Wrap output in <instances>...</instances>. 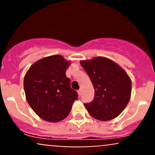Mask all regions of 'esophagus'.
I'll return each mask as SVG.
<instances>
[{
    "label": "esophagus",
    "mask_w": 155,
    "mask_h": 155,
    "mask_svg": "<svg viewBox=\"0 0 155 155\" xmlns=\"http://www.w3.org/2000/svg\"><path fill=\"white\" fill-rule=\"evenodd\" d=\"M77 92H78V94H79V96L81 95V90H78V91H77Z\"/></svg>",
    "instance_id": "obj_1"
}]
</instances>
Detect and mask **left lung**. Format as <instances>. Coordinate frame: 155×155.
<instances>
[{"label":"left lung","instance_id":"left-lung-1","mask_svg":"<svg viewBox=\"0 0 155 155\" xmlns=\"http://www.w3.org/2000/svg\"><path fill=\"white\" fill-rule=\"evenodd\" d=\"M95 90L92 102L84 104L88 113L101 121L116 118L122 113L131 95V80L123 69L112 60L97 57L81 60Z\"/></svg>","mask_w":155,"mask_h":155}]
</instances>
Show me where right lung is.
Masks as SVG:
<instances>
[{
    "mask_svg": "<svg viewBox=\"0 0 155 155\" xmlns=\"http://www.w3.org/2000/svg\"><path fill=\"white\" fill-rule=\"evenodd\" d=\"M69 65L61 55H52L35 62L25 76L27 101L35 113L47 122L66 118L78 98L65 75Z\"/></svg>",
    "mask_w": 155,
    "mask_h": 155,
    "instance_id": "right-lung-1",
    "label": "right lung"
}]
</instances>
